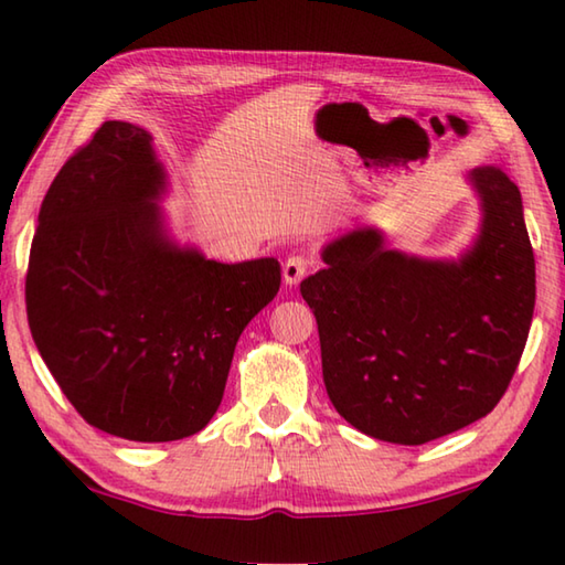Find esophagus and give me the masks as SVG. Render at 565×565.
<instances>
[{
  "instance_id": "obj_1",
  "label": "esophagus",
  "mask_w": 565,
  "mask_h": 565,
  "mask_svg": "<svg viewBox=\"0 0 565 565\" xmlns=\"http://www.w3.org/2000/svg\"><path fill=\"white\" fill-rule=\"evenodd\" d=\"M306 271H309V259H306V256H289V259H286V264H284V284L286 286H296L299 284L303 276H306Z\"/></svg>"
}]
</instances>
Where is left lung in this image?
Returning <instances> with one entry per match:
<instances>
[{"instance_id":"1","label":"left lung","mask_w":565,"mask_h":565,"mask_svg":"<svg viewBox=\"0 0 565 565\" xmlns=\"http://www.w3.org/2000/svg\"><path fill=\"white\" fill-rule=\"evenodd\" d=\"M467 182L481 217L459 256L393 249L365 224L323 244L326 266L301 281L328 397L383 443L425 445L477 423L524 353L536 264L521 192L499 168L471 170Z\"/></svg>"}]
</instances>
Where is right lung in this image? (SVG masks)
<instances>
[{
	"label": "right lung",
	"mask_w": 565,
	"mask_h": 565,
	"mask_svg": "<svg viewBox=\"0 0 565 565\" xmlns=\"http://www.w3.org/2000/svg\"><path fill=\"white\" fill-rule=\"evenodd\" d=\"M152 136L106 120L51 182L26 271L39 355L88 425L130 443L207 427L244 328L274 301V256L224 264L180 244Z\"/></svg>",
	"instance_id": "add662e5"
}]
</instances>
